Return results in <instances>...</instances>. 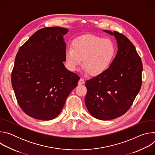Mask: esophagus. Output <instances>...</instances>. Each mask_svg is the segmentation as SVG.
Here are the masks:
<instances>
[{
  "instance_id": "34e87169",
  "label": "esophagus",
  "mask_w": 155,
  "mask_h": 155,
  "mask_svg": "<svg viewBox=\"0 0 155 155\" xmlns=\"http://www.w3.org/2000/svg\"><path fill=\"white\" fill-rule=\"evenodd\" d=\"M84 80H83V78H80V79L79 80V81H78V84H79V85H81V84H84Z\"/></svg>"
}]
</instances>
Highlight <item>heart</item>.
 I'll return each instance as SVG.
<instances>
[{
  "label": "heart",
  "mask_w": 155,
  "mask_h": 155,
  "mask_svg": "<svg viewBox=\"0 0 155 155\" xmlns=\"http://www.w3.org/2000/svg\"><path fill=\"white\" fill-rule=\"evenodd\" d=\"M115 53L114 44L110 40L86 34L74 40L72 47L66 50L65 58L71 70L75 71L83 60V68L90 75L96 76L108 69Z\"/></svg>",
  "instance_id": "obj_1"
}]
</instances>
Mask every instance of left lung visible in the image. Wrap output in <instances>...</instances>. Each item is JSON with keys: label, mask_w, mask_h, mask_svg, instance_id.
Instances as JSON below:
<instances>
[{"label": "left lung", "mask_w": 155, "mask_h": 155, "mask_svg": "<svg viewBox=\"0 0 155 155\" xmlns=\"http://www.w3.org/2000/svg\"><path fill=\"white\" fill-rule=\"evenodd\" d=\"M114 35L118 51L108 69L86 81L85 105L94 118L109 120L124 115L142 86L143 65L132 42L123 34L104 30Z\"/></svg>", "instance_id": "8db88e82"}]
</instances>
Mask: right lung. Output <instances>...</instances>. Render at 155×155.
Here are the masks:
<instances>
[{
	"label": "right lung",
	"instance_id": "add662e5",
	"mask_svg": "<svg viewBox=\"0 0 155 155\" xmlns=\"http://www.w3.org/2000/svg\"><path fill=\"white\" fill-rule=\"evenodd\" d=\"M68 32L60 27L39 29L16 54L12 86L21 109L35 119L48 121L57 117L78 84L80 77L64 65L63 36Z\"/></svg>",
	"mask_w": 155,
	"mask_h": 155
}]
</instances>
